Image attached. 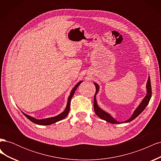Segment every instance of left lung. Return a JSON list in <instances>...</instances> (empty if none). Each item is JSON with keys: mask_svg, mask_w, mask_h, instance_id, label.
<instances>
[{"mask_svg": "<svg viewBox=\"0 0 161 161\" xmlns=\"http://www.w3.org/2000/svg\"><path fill=\"white\" fill-rule=\"evenodd\" d=\"M94 84H95V87H96V92H95V95L94 96L93 106H94V110H95V114H97V115L98 116L99 118H100L101 119L105 120L106 121H108V122H109V123H111V124H121V122H119V121H116L114 118H112V117L109 114H108L107 112L104 111L103 109H101L98 106V105H97V100H96V95H97V92H98L99 86L97 83H95V82H94ZM147 95H146V97H144V99L142 100V101L141 102L140 104L139 105V106L134 111V114H132V115H131V118L125 121V123L130 122V121L134 120L136 118H137V117L144 111V109L146 108V107H147V105L148 104L149 101L150 100V98H151V96H152V88H151L150 76H148V81H147Z\"/></svg>", "mask_w": 161, "mask_h": 161, "instance_id": "obj_1", "label": "left lung"}]
</instances>
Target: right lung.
I'll return each instance as SVG.
<instances>
[{"label": "right lung", "instance_id": "1", "mask_svg": "<svg viewBox=\"0 0 161 161\" xmlns=\"http://www.w3.org/2000/svg\"><path fill=\"white\" fill-rule=\"evenodd\" d=\"M82 82V81H80V82H78V83L75 86L74 88H73L72 90L71 91L70 95H69V98H68V102H67L66 108L64 109V111H63L62 113H61L60 114L58 115H56L55 117H53V118H46V119H37L36 118H33V117H31V116L28 115H27L25 114H24L23 112V114H24V115H25L27 119H29L31 121H32L33 123H35V124H36L37 125H50V124H54V123L57 122V121H60V120H62L63 119H64L68 115V114H69V113L70 105V101H71L72 97H73V95H74L75 92L76 90L77 87L80 85V84Z\"/></svg>", "mask_w": 161, "mask_h": 161}]
</instances>
